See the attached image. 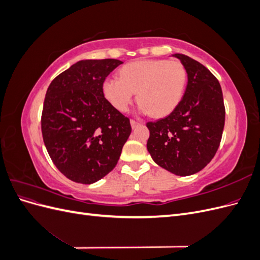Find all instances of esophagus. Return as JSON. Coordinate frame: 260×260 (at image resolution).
Segmentation results:
<instances>
[{
	"label": "esophagus",
	"instance_id": "34e87169",
	"mask_svg": "<svg viewBox=\"0 0 260 260\" xmlns=\"http://www.w3.org/2000/svg\"><path fill=\"white\" fill-rule=\"evenodd\" d=\"M130 123H131V127H132V128H136L137 125L140 124V122H138V121H136V120H130Z\"/></svg>",
	"mask_w": 260,
	"mask_h": 260
}]
</instances>
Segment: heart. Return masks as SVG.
<instances>
[{
    "instance_id": "1",
    "label": "heart",
    "mask_w": 260,
    "mask_h": 260,
    "mask_svg": "<svg viewBox=\"0 0 260 260\" xmlns=\"http://www.w3.org/2000/svg\"><path fill=\"white\" fill-rule=\"evenodd\" d=\"M120 79L107 78L102 85L105 99L117 111L127 112L138 93L140 111L154 117L171 114L185 91L187 73L182 62L166 59L132 61L120 69Z\"/></svg>"
}]
</instances>
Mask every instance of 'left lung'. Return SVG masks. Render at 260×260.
I'll use <instances>...</instances> for the list:
<instances>
[{
    "label": "left lung",
    "instance_id": "8db88e82",
    "mask_svg": "<svg viewBox=\"0 0 260 260\" xmlns=\"http://www.w3.org/2000/svg\"><path fill=\"white\" fill-rule=\"evenodd\" d=\"M185 67L187 84L180 104L169 116L147 122V151L171 174L186 177L201 171L214 158L224 127L221 86L201 62L172 54Z\"/></svg>",
    "mask_w": 260,
    "mask_h": 260
}]
</instances>
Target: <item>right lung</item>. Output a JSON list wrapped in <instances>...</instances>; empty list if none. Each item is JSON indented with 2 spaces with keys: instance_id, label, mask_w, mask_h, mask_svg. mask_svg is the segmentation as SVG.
Listing matches in <instances>:
<instances>
[{
  "instance_id": "right-lung-1",
  "label": "right lung",
  "mask_w": 260,
  "mask_h": 260,
  "mask_svg": "<svg viewBox=\"0 0 260 260\" xmlns=\"http://www.w3.org/2000/svg\"><path fill=\"white\" fill-rule=\"evenodd\" d=\"M121 60L77 61L51 82L41 118L43 141L55 166L77 183L111 172L131 133L129 118L104 98L102 85Z\"/></svg>"
}]
</instances>
